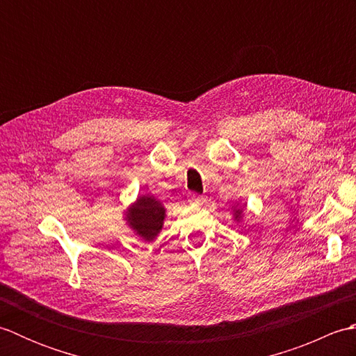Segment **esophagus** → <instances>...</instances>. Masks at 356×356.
Listing matches in <instances>:
<instances>
[{
    "label": "esophagus",
    "instance_id": "obj_1",
    "mask_svg": "<svg viewBox=\"0 0 356 356\" xmlns=\"http://www.w3.org/2000/svg\"><path fill=\"white\" fill-rule=\"evenodd\" d=\"M190 202L194 203V205H203V203H205V197H203V195H199V194H191Z\"/></svg>",
    "mask_w": 356,
    "mask_h": 356
}]
</instances>
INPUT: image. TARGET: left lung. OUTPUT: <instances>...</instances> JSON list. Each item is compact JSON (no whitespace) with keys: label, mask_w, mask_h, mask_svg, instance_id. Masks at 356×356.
<instances>
[{"label":"left lung","mask_w":356,"mask_h":356,"mask_svg":"<svg viewBox=\"0 0 356 356\" xmlns=\"http://www.w3.org/2000/svg\"><path fill=\"white\" fill-rule=\"evenodd\" d=\"M240 216H241V209L240 208L238 209H234V217H236L237 220L240 218Z\"/></svg>","instance_id":"obj_1"}]
</instances>
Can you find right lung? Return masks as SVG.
<instances>
[{"label":"right lung","mask_w":356,"mask_h":356,"mask_svg":"<svg viewBox=\"0 0 356 356\" xmlns=\"http://www.w3.org/2000/svg\"><path fill=\"white\" fill-rule=\"evenodd\" d=\"M128 226L145 241H153L161 232L165 220V208L151 195H140L127 209Z\"/></svg>","instance_id":"right-lung-1"}]
</instances>
